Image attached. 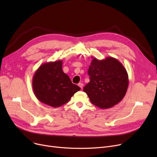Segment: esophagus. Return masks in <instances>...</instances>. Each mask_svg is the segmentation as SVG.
Segmentation results:
<instances>
[{"label": "esophagus", "mask_w": 157, "mask_h": 157, "mask_svg": "<svg viewBox=\"0 0 157 157\" xmlns=\"http://www.w3.org/2000/svg\"><path fill=\"white\" fill-rule=\"evenodd\" d=\"M78 86H79L81 88H83V84L82 83H79L78 84Z\"/></svg>", "instance_id": "1"}]
</instances>
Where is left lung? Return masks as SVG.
Wrapping results in <instances>:
<instances>
[{"label": "left lung", "instance_id": "left-lung-1", "mask_svg": "<svg viewBox=\"0 0 157 157\" xmlns=\"http://www.w3.org/2000/svg\"><path fill=\"white\" fill-rule=\"evenodd\" d=\"M88 74L90 82L83 88L91 102L102 109L111 108L125 97L128 86L127 72L111 56L103 60L92 57Z\"/></svg>", "mask_w": 157, "mask_h": 157}]
</instances>
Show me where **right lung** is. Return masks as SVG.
Here are the masks:
<instances>
[{
	"instance_id": "right-lung-1",
	"label": "right lung",
	"mask_w": 157,
	"mask_h": 157,
	"mask_svg": "<svg viewBox=\"0 0 157 157\" xmlns=\"http://www.w3.org/2000/svg\"><path fill=\"white\" fill-rule=\"evenodd\" d=\"M32 87L40 102L53 108L68 102L74 94L81 90L63 72L62 60L41 65L33 76Z\"/></svg>"
}]
</instances>
